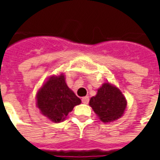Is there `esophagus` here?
<instances>
[{"label":"esophagus","mask_w":160,"mask_h":160,"mask_svg":"<svg viewBox=\"0 0 160 160\" xmlns=\"http://www.w3.org/2000/svg\"><path fill=\"white\" fill-rule=\"evenodd\" d=\"M82 103L85 104H87L88 103H89V97L88 96H86V97H83L82 98Z\"/></svg>","instance_id":"34e87169"}]
</instances>
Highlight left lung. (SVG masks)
Returning a JSON list of instances; mask_svg holds the SVG:
<instances>
[{
  "mask_svg": "<svg viewBox=\"0 0 160 160\" xmlns=\"http://www.w3.org/2000/svg\"><path fill=\"white\" fill-rule=\"evenodd\" d=\"M89 105L102 122H111L123 115L127 100L119 88L105 82L98 90L96 96L91 98Z\"/></svg>",
  "mask_w": 160,
  "mask_h": 160,
  "instance_id": "obj_1",
  "label": "left lung"
}]
</instances>
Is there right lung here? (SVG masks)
Returning <instances> with one entry per match:
<instances>
[{
	"label": "right lung",
	"instance_id": "1",
	"mask_svg": "<svg viewBox=\"0 0 160 160\" xmlns=\"http://www.w3.org/2000/svg\"><path fill=\"white\" fill-rule=\"evenodd\" d=\"M80 103L81 100L67 86L63 73L49 77L37 93V106L54 122L64 120Z\"/></svg>",
	"mask_w": 160,
	"mask_h": 160
}]
</instances>
